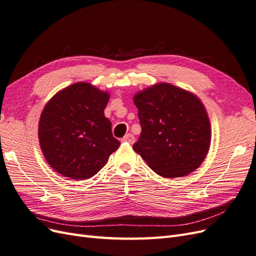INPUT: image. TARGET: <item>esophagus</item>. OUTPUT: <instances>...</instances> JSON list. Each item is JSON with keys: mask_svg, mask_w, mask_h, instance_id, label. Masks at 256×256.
<instances>
[{"mask_svg": "<svg viewBox=\"0 0 256 256\" xmlns=\"http://www.w3.org/2000/svg\"><path fill=\"white\" fill-rule=\"evenodd\" d=\"M122 142H127V143H129V144H134V141H136V138H134V134H126L125 136H124V138H122Z\"/></svg>", "mask_w": 256, "mask_h": 256, "instance_id": "esophagus-1", "label": "esophagus"}]
</instances>
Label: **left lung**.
Here are the masks:
<instances>
[{"label": "left lung", "mask_w": 256, "mask_h": 256, "mask_svg": "<svg viewBox=\"0 0 256 256\" xmlns=\"http://www.w3.org/2000/svg\"><path fill=\"white\" fill-rule=\"evenodd\" d=\"M141 136L132 148L154 173L182 177L202 164L212 129L205 106L192 92L158 83L134 97Z\"/></svg>", "instance_id": "left-lung-1"}]
</instances>
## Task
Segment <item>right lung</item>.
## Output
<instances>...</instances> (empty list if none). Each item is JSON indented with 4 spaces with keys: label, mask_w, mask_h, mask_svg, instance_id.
Returning a JSON list of instances; mask_svg holds the SVG:
<instances>
[{
    "label": "right lung",
    "mask_w": 256,
    "mask_h": 256,
    "mask_svg": "<svg viewBox=\"0 0 256 256\" xmlns=\"http://www.w3.org/2000/svg\"><path fill=\"white\" fill-rule=\"evenodd\" d=\"M110 95L78 82L60 90L44 106L38 125L40 148L54 171L69 180L97 174L118 148L104 116Z\"/></svg>",
    "instance_id": "1"
}]
</instances>
